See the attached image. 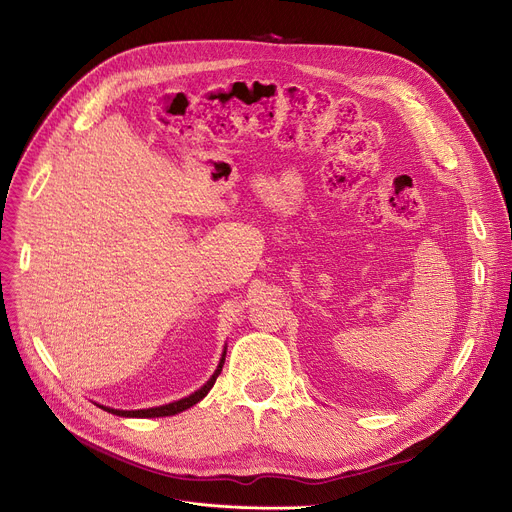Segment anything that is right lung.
I'll list each match as a JSON object with an SVG mask.
<instances>
[{
	"mask_svg": "<svg viewBox=\"0 0 512 512\" xmlns=\"http://www.w3.org/2000/svg\"><path fill=\"white\" fill-rule=\"evenodd\" d=\"M223 363H225V350H223L219 367L215 369L213 377H211L201 389H196L194 393H190L188 398H182V400H178V402H172V404H166V406H157V408H147V410H114V408H108V406H100V408L106 410V412H110V414L125 416V418H160V416H174V414H178V412L188 410V408L194 406V404H199V402L207 396V393L211 391V387L215 385V381H217L221 369H223Z\"/></svg>",
	"mask_w": 512,
	"mask_h": 512,
	"instance_id": "obj_1",
	"label": "right lung"
}]
</instances>
